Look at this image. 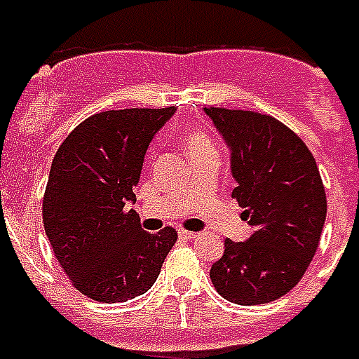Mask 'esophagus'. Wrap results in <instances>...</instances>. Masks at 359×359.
<instances>
[{"instance_id": "obj_1", "label": "esophagus", "mask_w": 359, "mask_h": 359, "mask_svg": "<svg viewBox=\"0 0 359 359\" xmlns=\"http://www.w3.org/2000/svg\"><path fill=\"white\" fill-rule=\"evenodd\" d=\"M179 236L182 238V240H196L200 233L198 232H188V230H179Z\"/></svg>"}]
</instances>
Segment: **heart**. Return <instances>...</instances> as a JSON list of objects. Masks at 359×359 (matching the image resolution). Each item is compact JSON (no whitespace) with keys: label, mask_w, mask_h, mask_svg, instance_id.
<instances>
[{"label":"heart","mask_w":359,"mask_h":359,"mask_svg":"<svg viewBox=\"0 0 359 359\" xmlns=\"http://www.w3.org/2000/svg\"><path fill=\"white\" fill-rule=\"evenodd\" d=\"M182 140H184V148H187L188 158L213 150V140H211V137H209L205 131L196 129V127H188V129H184Z\"/></svg>","instance_id":"heart-1"}]
</instances>
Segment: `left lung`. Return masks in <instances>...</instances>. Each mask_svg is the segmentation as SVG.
Segmentation results:
<instances>
[{
	"instance_id": "obj_1",
	"label": "left lung",
	"mask_w": 359,
	"mask_h": 359,
	"mask_svg": "<svg viewBox=\"0 0 359 359\" xmlns=\"http://www.w3.org/2000/svg\"><path fill=\"white\" fill-rule=\"evenodd\" d=\"M230 148L232 198L253 233L224 241L211 281L226 301L251 306L280 299L314 259L327 198L314 156L301 137L272 116L203 108Z\"/></svg>"
}]
</instances>
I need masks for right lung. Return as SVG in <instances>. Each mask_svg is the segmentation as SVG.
Returning a JSON list of instances; mask_svg holds the SVG:
<instances>
[{"mask_svg":"<svg viewBox=\"0 0 359 359\" xmlns=\"http://www.w3.org/2000/svg\"><path fill=\"white\" fill-rule=\"evenodd\" d=\"M175 110L95 114L55 154L41 211L45 233L72 285L93 301L126 302L146 293L177 241L171 226L144 232L129 209L146 150Z\"/></svg>","mask_w":359,"mask_h":359,"instance_id":"1","label":"right lung"}]
</instances>
